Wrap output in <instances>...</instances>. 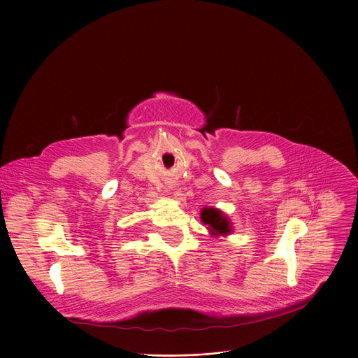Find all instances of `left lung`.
Returning <instances> with one entry per match:
<instances>
[{"mask_svg": "<svg viewBox=\"0 0 358 358\" xmlns=\"http://www.w3.org/2000/svg\"><path fill=\"white\" fill-rule=\"evenodd\" d=\"M201 222L207 225L208 232L213 236H228L231 235L234 227L229 218L218 208L214 207H203L201 210Z\"/></svg>", "mask_w": 358, "mask_h": 358, "instance_id": "obj_1", "label": "left lung"}]
</instances>
